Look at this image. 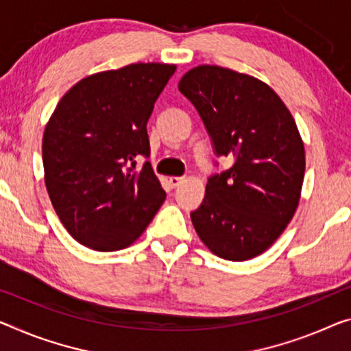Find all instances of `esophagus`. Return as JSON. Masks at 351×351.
Wrapping results in <instances>:
<instances>
[{
  "mask_svg": "<svg viewBox=\"0 0 351 351\" xmlns=\"http://www.w3.org/2000/svg\"><path fill=\"white\" fill-rule=\"evenodd\" d=\"M183 182V177H169L171 188H177Z\"/></svg>",
  "mask_w": 351,
  "mask_h": 351,
  "instance_id": "obj_1",
  "label": "esophagus"
}]
</instances>
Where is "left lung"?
Returning <instances> with one entry per match:
<instances>
[{
  "instance_id": "obj_1",
  "label": "left lung",
  "mask_w": 351,
  "mask_h": 351,
  "mask_svg": "<svg viewBox=\"0 0 351 351\" xmlns=\"http://www.w3.org/2000/svg\"><path fill=\"white\" fill-rule=\"evenodd\" d=\"M179 90L197 110L217 157L234 160L208 177L191 212L199 239L226 261L262 254L300 202L306 160L295 119L268 84L219 66L191 69Z\"/></svg>"
}]
</instances>
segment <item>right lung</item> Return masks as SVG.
I'll use <instances>...</instances> for the list:
<instances>
[{
	"instance_id": "1",
	"label": "right lung",
	"mask_w": 351,
	"mask_h": 351,
	"mask_svg": "<svg viewBox=\"0 0 351 351\" xmlns=\"http://www.w3.org/2000/svg\"><path fill=\"white\" fill-rule=\"evenodd\" d=\"M176 66L130 64L78 82L59 100L42 143L48 196L64 228L95 251L139 239L166 193L149 161L147 121Z\"/></svg>"
}]
</instances>
